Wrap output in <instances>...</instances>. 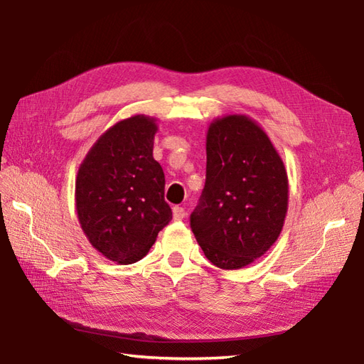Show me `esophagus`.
Listing matches in <instances>:
<instances>
[{
  "label": "esophagus",
  "mask_w": 364,
  "mask_h": 364,
  "mask_svg": "<svg viewBox=\"0 0 364 364\" xmlns=\"http://www.w3.org/2000/svg\"><path fill=\"white\" fill-rule=\"evenodd\" d=\"M184 215H186V211L181 206H173V219L175 220H183Z\"/></svg>",
  "instance_id": "esophagus-1"
}]
</instances>
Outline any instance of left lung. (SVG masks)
<instances>
[{"mask_svg": "<svg viewBox=\"0 0 364 364\" xmlns=\"http://www.w3.org/2000/svg\"><path fill=\"white\" fill-rule=\"evenodd\" d=\"M288 173L257 122L215 119L206 134V181L191 214L205 257L220 269H241L262 257L282 233Z\"/></svg>", "mask_w": 364, "mask_h": 364, "instance_id": "1", "label": "left lung"}]
</instances>
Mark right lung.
Segmentation results:
<instances>
[{"instance_id": "1", "label": "right lung", "mask_w": 364, "mask_h": 364, "mask_svg": "<svg viewBox=\"0 0 364 364\" xmlns=\"http://www.w3.org/2000/svg\"><path fill=\"white\" fill-rule=\"evenodd\" d=\"M156 119L134 115L100 136L76 176V213L95 250L119 264L142 259L172 220L153 158Z\"/></svg>"}]
</instances>
